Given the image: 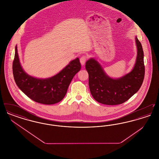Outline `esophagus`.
Returning <instances> with one entry per match:
<instances>
[{"mask_svg":"<svg viewBox=\"0 0 159 159\" xmlns=\"http://www.w3.org/2000/svg\"><path fill=\"white\" fill-rule=\"evenodd\" d=\"M86 61V57L84 56V55H83L80 58V62L82 66H84V65Z\"/></svg>","mask_w":159,"mask_h":159,"instance_id":"34e87169","label":"esophagus"}]
</instances>
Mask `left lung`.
Returning <instances> with one entry per match:
<instances>
[{
  "instance_id": "obj_1",
  "label": "left lung",
  "mask_w": 159,
  "mask_h": 159,
  "mask_svg": "<svg viewBox=\"0 0 159 159\" xmlns=\"http://www.w3.org/2000/svg\"><path fill=\"white\" fill-rule=\"evenodd\" d=\"M137 48L136 61L133 69L120 78L108 76L101 65L91 58L86 62L89 74V86L93 98L106 105L120 104L132 97L141 88L145 74L144 52L141 43L135 36Z\"/></svg>"
}]
</instances>
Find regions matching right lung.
<instances>
[{"mask_svg":"<svg viewBox=\"0 0 159 159\" xmlns=\"http://www.w3.org/2000/svg\"><path fill=\"white\" fill-rule=\"evenodd\" d=\"M80 68L79 59L76 58L55 76L46 79L33 77L25 73L22 68L17 46H15L12 64L15 83L29 98L39 103L51 105L61 101L65 97L73 78Z\"/></svg>","mask_w":159,"mask_h":159,"instance_id":"add662e5","label":"right lung"}]
</instances>
